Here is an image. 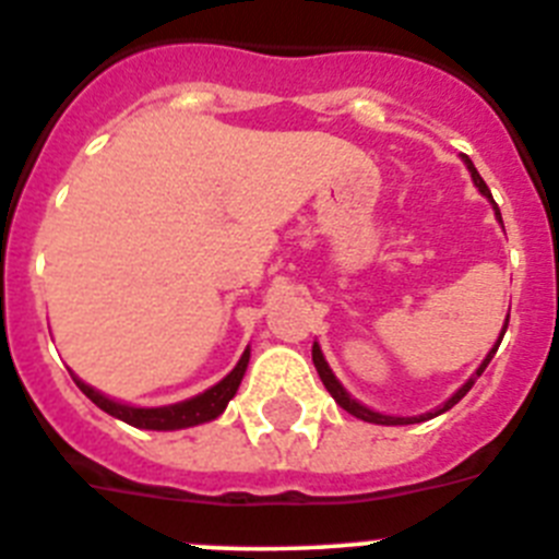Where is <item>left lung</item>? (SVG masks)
<instances>
[{
	"label": "left lung",
	"instance_id": "8db88e82",
	"mask_svg": "<svg viewBox=\"0 0 559 559\" xmlns=\"http://www.w3.org/2000/svg\"><path fill=\"white\" fill-rule=\"evenodd\" d=\"M464 165H467V170H471L473 185L478 187V192H481L484 199H487L492 204V210H496L498 224H503V221H501V210H498V204H496V201H492L490 190H487V185H484V179H481V176H478V170H476V167H473V162L467 159V156H464ZM507 324H510V316H507V322H503V328H501V335H498V341H496V344H492L490 353H487V358H484L481 364H478L476 374H473V378L467 380V383H464L462 389H456V392H453L451 397H448L445 403H442V406L433 408V412L419 414V417H392V414H380V412H374V408H369V406H364V403H358V400H355L353 394L347 392V389L341 386V380L335 378V372H333V369H330L328 360H324V353H322V347H319V341H313V364H316V372H319V378H322L324 389H328V392L333 394V400H335V403H338L341 408H344V412H349V414H353V417L364 419V423H374V426H412V423H426V419H433V417H439V414H445L448 408L456 406L459 400H462L464 394L471 392L473 383H476V378H481V372H484V369H487V364H490V360H492V355L498 353V344H501L503 333H507Z\"/></svg>",
	"mask_w": 559,
	"mask_h": 559
}]
</instances>
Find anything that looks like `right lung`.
Masks as SVG:
<instances>
[{
	"label": "right lung",
	"mask_w": 559,
	"mask_h": 559,
	"mask_svg": "<svg viewBox=\"0 0 559 559\" xmlns=\"http://www.w3.org/2000/svg\"><path fill=\"white\" fill-rule=\"evenodd\" d=\"M251 349L246 347V353L240 355L237 360V367L226 374L224 380H218L215 386H210L206 392L195 394L190 400H181V403H173V406H159V408H142V406H128V403H120V400L106 397L103 392H97L95 386H88L72 372L75 378L78 389L86 394L97 408H103L111 417L122 419L128 426L133 428H145V431H179V428H192L201 426V423H210V419L221 417L224 408L229 406V400L237 394V386H240V380H243L246 367H249Z\"/></svg>",
	"instance_id": "1"
}]
</instances>
